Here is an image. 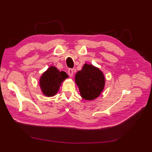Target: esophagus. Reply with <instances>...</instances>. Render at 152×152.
<instances>
[{
	"label": "esophagus",
	"instance_id": "34e87169",
	"mask_svg": "<svg viewBox=\"0 0 152 152\" xmlns=\"http://www.w3.org/2000/svg\"><path fill=\"white\" fill-rule=\"evenodd\" d=\"M68 73H69V75L70 77H72L73 74H74V69H69V70H68Z\"/></svg>",
	"mask_w": 152,
	"mask_h": 152
}]
</instances>
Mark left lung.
I'll return each mask as SVG.
<instances>
[{"label":"left lung","instance_id":"8db88e82","mask_svg":"<svg viewBox=\"0 0 152 152\" xmlns=\"http://www.w3.org/2000/svg\"><path fill=\"white\" fill-rule=\"evenodd\" d=\"M75 82L82 97L89 101L98 97L105 84L104 76L101 71L92 64H87L76 74Z\"/></svg>","mask_w":152,"mask_h":152}]
</instances>
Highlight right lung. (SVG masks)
Returning <instances> with one entry per match:
<instances>
[{
    "mask_svg": "<svg viewBox=\"0 0 152 152\" xmlns=\"http://www.w3.org/2000/svg\"><path fill=\"white\" fill-rule=\"evenodd\" d=\"M67 78L68 75L65 72H60L56 67L50 66L40 79V86L43 94L47 96H54L61 83Z\"/></svg>",
    "mask_w": 152,
    "mask_h": 152,
    "instance_id": "right-lung-1",
    "label": "right lung"
}]
</instances>
